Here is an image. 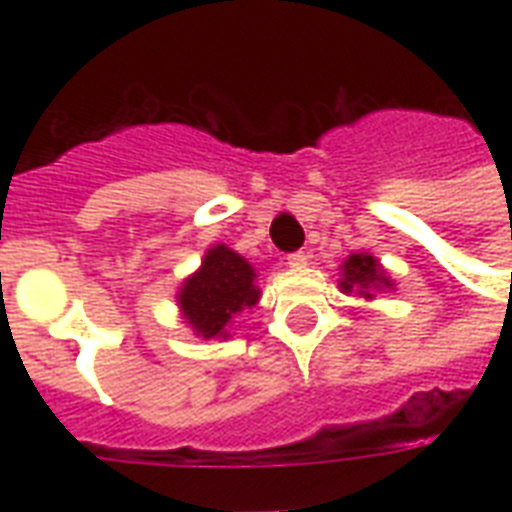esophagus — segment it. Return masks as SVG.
<instances>
[{"label": "esophagus", "instance_id": "obj_1", "mask_svg": "<svg viewBox=\"0 0 512 512\" xmlns=\"http://www.w3.org/2000/svg\"><path fill=\"white\" fill-rule=\"evenodd\" d=\"M287 265L289 268H305L308 265V255L305 252H292V255H287Z\"/></svg>", "mask_w": 512, "mask_h": 512}]
</instances>
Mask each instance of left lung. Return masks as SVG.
Wrapping results in <instances>:
<instances>
[{
	"instance_id": "8db88e82",
	"label": "left lung",
	"mask_w": 512,
	"mask_h": 512,
	"mask_svg": "<svg viewBox=\"0 0 512 512\" xmlns=\"http://www.w3.org/2000/svg\"><path fill=\"white\" fill-rule=\"evenodd\" d=\"M340 289L348 292H358L366 300H372L377 289H393V281L380 265V260H374L369 252H353V255L342 263V279Z\"/></svg>"
}]
</instances>
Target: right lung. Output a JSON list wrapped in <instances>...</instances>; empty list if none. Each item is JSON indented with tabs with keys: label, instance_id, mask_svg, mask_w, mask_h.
I'll return each mask as SVG.
<instances>
[{
	"label": "right lung",
	"instance_id": "1",
	"mask_svg": "<svg viewBox=\"0 0 512 512\" xmlns=\"http://www.w3.org/2000/svg\"><path fill=\"white\" fill-rule=\"evenodd\" d=\"M257 300L255 268L225 244L209 247L199 271L188 276L177 292L185 324L204 340L228 337L233 316L252 308Z\"/></svg>",
	"mask_w": 512,
	"mask_h": 512
}]
</instances>
